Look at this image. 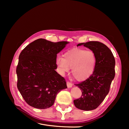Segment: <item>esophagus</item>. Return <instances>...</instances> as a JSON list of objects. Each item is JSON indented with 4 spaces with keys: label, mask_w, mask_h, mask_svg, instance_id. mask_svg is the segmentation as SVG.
Segmentation results:
<instances>
[{
    "label": "esophagus",
    "mask_w": 129,
    "mask_h": 129,
    "mask_svg": "<svg viewBox=\"0 0 129 129\" xmlns=\"http://www.w3.org/2000/svg\"><path fill=\"white\" fill-rule=\"evenodd\" d=\"M67 87L68 88H72L73 87V84L71 82H67Z\"/></svg>",
    "instance_id": "obj_1"
}]
</instances>
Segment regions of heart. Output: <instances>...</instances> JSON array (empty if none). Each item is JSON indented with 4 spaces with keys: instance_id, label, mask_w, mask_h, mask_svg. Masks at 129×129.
Masks as SVG:
<instances>
[{
    "instance_id": "1",
    "label": "heart",
    "mask_w": 129,
    "mask_h": 129,
    "mask_svg": "<svg viewBox=\"0 0 129 129\" xmlns=\"http://www.w3.org/2000/svg\"><path fill=\"white\" fill-rule=\"evenodd\" d=\"M96 57L92 50L75 48L65 53L63 58L58 57L56 64L62 75L68 73L72 68V73L78 81H84L90 76L95 68Z\"/></svg>"
}]
</instances>
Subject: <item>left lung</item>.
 <instances>
[{
  "mask_svg": "<svg viewBox=\"0 0 129 129\" xmlns=\"http://www.w3.org/2000/svg\"><path fill=\"white\" fill-rule=\"evenodd\" d=\"M95 54L96 62L92 75L85 81L75 84L82 91V96L74 100L75 106L81 110H94L108 94L110 85L115 75V60L108 47L99 41H89L79 44Z\"/></svg>",
  "mask_w": 129,
  "mask_h": 129,
  "instance_id": "obj_1",
  "label": "left lung"
}]
</instances>
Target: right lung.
Instances as JSON below:
<instances>
[{
    "instance_id": "right-lung-1",
    "label": "right lung",
    "mask_w": 129,
    "mask_h": 129,
    "mask_svg": "<svg viewBox=\"0 0 129 129\" xmlns=\"http://www.w3.org/2000/svg\"><path fill=\"white\" fill-rule=\"evenodd\" d=\"M69 43L39 39L20 54L16 70L17 87L30 106L48 108L54 103L57 93L67 88L65 79L55 69L57 54Z\"/></svg>"
}]
</instances>
